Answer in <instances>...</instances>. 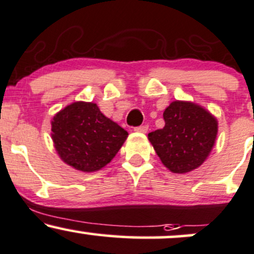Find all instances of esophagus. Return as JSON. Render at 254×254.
Returning a JSON list of instances; mask_svg holds the SVG:
<instances>
[{"label": "esophagus", "instance_id": "esophagus-1", "mask_svg": "<svg viewBox=\"0 0 254 254\" xmlns=\"http://www.w3.org/2000/svg\"><path fill=\"white\" fill-rule=\"evenodd\" d=\"M136 132H142V133H145L148 131V125H141V127H136L135 129Z\"/></svg>", "mask_w": 254, "mask_h": 254}]
</instances>
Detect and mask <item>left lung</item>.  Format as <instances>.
<instances>
[{"label":"left lung","instance_id":"left-lung-1","mask_svg":"<svg viewBox=\"0 0 254 254\" xmlns=\"http://www.w3.org/2000/svg\"><path fill=\"white\" fill-rule=\"evenodd\" d=\"M165 127L148 133L161 162L173 173H188L209 156L217 136V121L190 101L176 100L164 112Z\"/></svg>","mask_w":254,"mask_h":254}]
</instances>
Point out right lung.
Returning <instances> with one entry per match:
<instances>
[{
  "label": "right lung",
  "mask_w": 254,
  "mask_h": 254,
  "mask_svg": "<svg viewBox=\"0 0 254 254\" xmlns=\"http://www.w3.org/2000/svg\"><path fill=\"white\" fill-rule=\"evenodd\" d=\"M51 137L61 159L75 170L95 172L116 156L129 133L94 103L76 101L56 113Z\"/></svg>",
  "instance_id": "obj_1"
}]
</instances>
